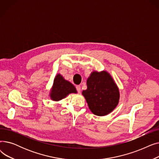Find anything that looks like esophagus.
Returning <instances> with one entry per match:
<instances>
[{
  "label": "esophagus",
  "mask_w": 159,
  "mask_h": 159,
  "mask_svg": "<svg viewBox=\"0 0 159 159\" xmlns=\"http://www.w3.org/2000/svg\"><path fill=\"white\" fill-rule=\"evenodd\" d=\"M76 89H77V91L78 93H80V91H81V88H80V86H76Z\"/></svg>",
  "instance_id": "1"
}]
</instances>
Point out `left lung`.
Returning <instances> with one entry per match:
<instances>
[{"label": "left lung", "mask_w": 159, "mask_h": 159, "mask_svg": "<svg viewBox=\"0 0 159 159\" xmlns=\"http://www.w3.org/2000/svg\"><path fill=\"white\" fill-rule=\"evenodd\" d=\"M87 87L86 90L82 91V95L89 110L95 115H106L117 106L119 91L107 72H93L87 80Z\"/></svg>", "instance_id": "8db88e82"}]
</instances>
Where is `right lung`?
Segmentation results:
<instances>
[{
	"label": "right lung",
	"mask_w": 159,
	"mask_h": 159,
	"mask_svg": "<svg viewBox=\"0 0 159 159\" xmlns=\"http://www.w3.org/2000/svg\"><path fill=\"white\" fill-rule=\"evenodd\" d=\"M71 93H77L76 88L70 82L66 80L60 74L55 77L50 97L53 101H58Z\"/></svg>",
	"instance_id": "1"
}]
</instances>
